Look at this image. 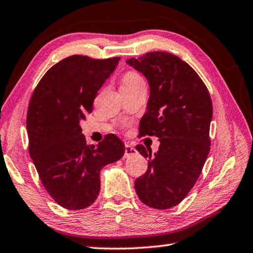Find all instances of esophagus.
I'll use <instances>...</instances> for the list:
<instances>
[{
	"label": "esophagus",
	"mask_w": 253,
	"mask_h": 253,
	"mask_svg": "<svg viewBox=\"0 0 253 253\" xmlns=\"http://www.w3.org/2000/svg\"><path fill=\"white\" fill-rule=\"evenodd\" d=\"M136 154V149L132 147V146H130V145H128V144H126L125 145V157H130V156H132V155H135Z\"/></svg>",
	"instance_id": "obj_1"
}]
</instances>
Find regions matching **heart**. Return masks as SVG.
Segmentation results:
<instances>
[{"label": "heart", "mask_w": 253, "mask_h": 253, "mask_svg": "<svg viewBox=\"0 0 253 253\" xmlns=\"http://www.w3.org/2000/svg\"><path fill=\"white\" fill-rule=\"evenodd\" d=\"M142 84H145L143 77L136 71H127L122 79V87L124 88H131Z\"/></svg>", "instance_id": "b5f03b06"}]
</instances>
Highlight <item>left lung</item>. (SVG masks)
I'll return each instance as SVG.
<instances>
[{
  "instance_id": "obj_1",
  "label": "left lung",
  "mask_w": 253,
  "mask_h": 253,
  "mask_svg": "<svg viewBox=\"0 0 253 253\" xmlns=\"http://www.w3.org/2000/svg\"><path fill=\"white\" fill-rule=\"evenodd\" d=\"M127 63L149 84L147 111L139 123V136H156L160 148L136 149L149 157L146 173L135 181L139 200L153 209L173 208L185 199L198 181L210 152L212 100L195 70L177 55L148 52Z\"/></svg>"
}]
</instances>
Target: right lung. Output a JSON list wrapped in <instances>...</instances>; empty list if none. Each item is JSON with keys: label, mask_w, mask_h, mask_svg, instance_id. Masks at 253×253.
<instances>
[{"label": "right lung", "mask_w": 253, "mask_h": 253, "mask_svg": "<svg viewBox=\"0 0 253 253\" xmlns=\"http://www.w3.org/2000/svg\"><path fill=\"white\" fill-rule=\"evenodd\" d=\"M119 60L68 57L45 72L30 99V156L45 190L65 209L83 210L95 202L101 169L125 153L114 134L106 135L97 146H88L79 125L92 111L98 90Z\"/></svg>", "instance_id": "add662e5"}]
</instances>
